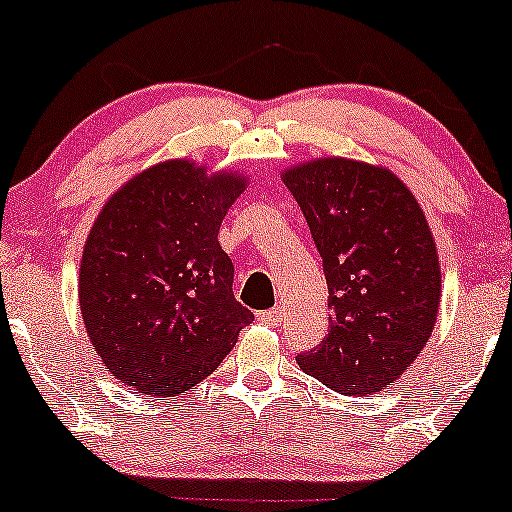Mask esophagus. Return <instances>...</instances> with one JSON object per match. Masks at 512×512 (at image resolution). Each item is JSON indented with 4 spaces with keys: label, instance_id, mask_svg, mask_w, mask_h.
<instances>
[{
    "label": "esophagus",
    "instance_id": "obj_1",
    "mask_svg": "<svg viewBox=\"0 0 512 512\" xmlns=\"http://www.w3.org/2000/svg\"><path fill=\"white\" fill-rule=\"evenodd\" d=\"M256 318L261 320V323H266V325H273V327H277V325L282 323V311H280V308H270V311L256 313Z\"/></svg>",
    "mask_w": 512,
    "mask_h": 512
}]
</instances>
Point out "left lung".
I'll return each mask as SVG.
<instances>
[{
	"label": "left lung",
	"mask_w": 512,
	"mask_h": 512,
	"mask_svg": "<svg viewBox=\"0 0 512 512\" xmlns=\"http://www.w3.org/2000/svg\"><path fill=\"white\" fill-rule=\"evenodd\" d=\"M323 256L330 332L296 363L342 394H372L425 349L441 270L413 192L382 166L315 159L282 173Z\"/></svg>",
	"instance_id": "8db88e82"
}]
</instances>
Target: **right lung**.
<instances>
[{"label":"right lung","mask_w":512,"mask_h":512,"mask_svg":"<svg viewBox=\"0 0 512 512\" xmlns=\"http://www.w3.org/2000/svg\"><path fill=\"white\" fill-rule=\"evenodd\" d=\"M244 187V175L163 161L94 220L80 261L82 320L102 363L137 394H185L254 320L232 294L235 266L218 244Z\"/></svg>","instance_id":"1"}]
</instances>
